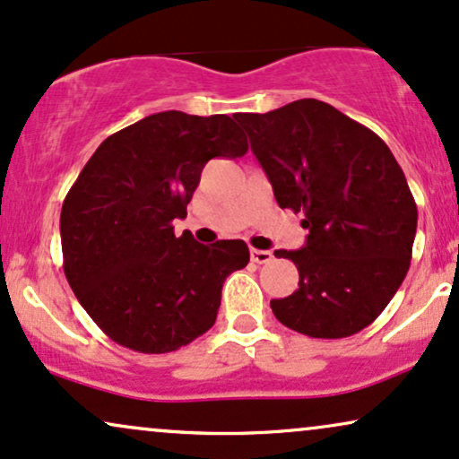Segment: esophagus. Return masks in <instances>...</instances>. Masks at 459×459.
<instances>
[{
	"instance_id": "esophagus-1",
	"label": "esophagus",
	"mask_w": 459,
	"mask_h": 459,
	"mask_svg": "<svg viewBox=\"0 0 459 459\" xmlns=\"http://www.w3.org/2000/svg\"><path fill=\"white\" fill-rule=\"evenodd\" d=\"M251 259L255 264H268L273 262V253L262 251V248H251Z\"/></svg>"
}]
</instances>
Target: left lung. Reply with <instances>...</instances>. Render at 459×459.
Segmentation results:
<instances>
[{
	"label": "left lung",
	"instance_id": "8db88e82",
	"mask_svg": "<svg viewBox=\"0 0 459 459\" xmlns=\"http://www.w3.org/2000/svg\"><path fill=\"white\" fill-rule=\"evenodd\" d=\"M281 208L302 212L291 296L273 299L282 325L310 338H347L385 310L409 273L417 204L389 146L319 100L236 117Z\"/></svg>",
	"mask_w": 459,
	"mask_h": 459
}]
</instances>
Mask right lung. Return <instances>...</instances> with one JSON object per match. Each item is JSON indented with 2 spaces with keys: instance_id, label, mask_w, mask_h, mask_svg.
Wrapping results in <instances>:
<instances>
[{
  "instance_id": "right-lung-1",
  "label": "right lung",
  "mask_w": 459,
  "mask_h": 459,
  "mask_svg": "<svg viewBox=\"0 0 459 459\" xmlns=\"http://www.w3.org/2000/svg\"><path fill=\"white\" fill-rule=\"evenodd\" d=\"M247 151L234 118L180 110L144 117L98 146L59 225L65 279L110 341L169 353L214 325L223 281L248 264V247L177 238L172 221L186 217L206 161Z\"/></svg>"
}]
</instances>
